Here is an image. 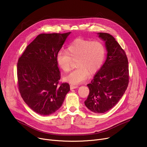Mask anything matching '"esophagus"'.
Masks as SVG:
<instances>
[{"label":"esophagus","mask_w":147,"mask_h":147,"mask_svg":"<svg viewBox=\"0 0 147 147\" xmlns=\"http://www.w3.org/2000/svg\"><path fill=\"white\" fill-rule=\"evenodd\" d=\"M78 87H79L78 86H77V85H73V84H71V85H70V89H71L78 88Z\"/></svg>","instance_id":"esophagus-1"}]
</instances>
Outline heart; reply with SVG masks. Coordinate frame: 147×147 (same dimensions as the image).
<instances>
[{
	"label": "heart",
	"mask_w": 147,
	"mask_h": 147,
	"mask_svg": "<svg viewBox=\"0 0 147 147\" xmlns=\"http://www.w3.org/2000/svg\"><path fill=\"white\" fill-rule=\"evenodd\" d=\"M105 48L99 40L76 38L68 46L67 52L60 51L56 55V61L63 71H70L73 60L78 67L69 73L65 80L77 84L85 81L90 74L96 73L101 68L105 58Z\"/></svg>",
	"instance_id": "heart-1"
}]
</instances>
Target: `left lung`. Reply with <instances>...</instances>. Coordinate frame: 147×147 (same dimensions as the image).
Segmentation results:
<instances>
[{"mask_svg": "<svg viewBox=\"0 0 147 147\" xmlns=\"http://www.w3.org/2000/svg\"><path fill=\"white\" fill-rule=\"evenodd\" d=\"M105 42L106 61L88 84L89 94L84 104L95 113H104L117 104L128 86V59L126 52L114 37L106 33H99Z\"/></svg>", "mask_w": 147, "mask_h": 147, "instance_id": "obj_1", "label": "left lung"}]
</instances>
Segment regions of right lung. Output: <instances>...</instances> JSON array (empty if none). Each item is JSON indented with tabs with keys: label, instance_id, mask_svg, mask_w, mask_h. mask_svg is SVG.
<instances>
[{
	"label": "right lung",
	"instance_id": "obj_1",
	"mask_svg": "<svg viewBox=\"0 0 147 147\" xmlns=\"http://www.w3.org/2000/svg\"><path fill=\"white\" fill-rule=\"evenodd\" d=\"M66 33L38 34L19 58L18 86L24 102L36 113L48 115L57 111L69 91L67 83H59L61 73L56 55Z\"/></svg>",
	"mask_w": 147,
	"mask_h": 147
}]
</instances>
